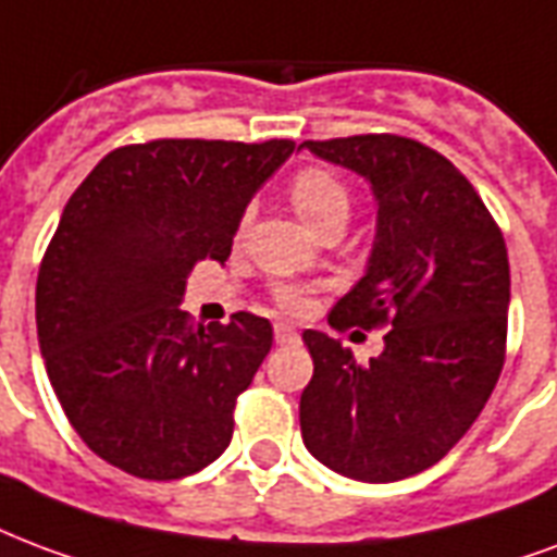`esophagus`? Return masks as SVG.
Here are the masks:
<instances>
[{
  "label": "esophagus",
  "mask_w": 557,
  "mask_h": 557,
  "mask_svg": "<svg viewBox=\"0 0 557 557\" xmlns=\"http://www.w3.org/2000/svg\"><path fill=\"white\" fill-rule=\"evenodd\" d=\"M274 339H277V345H289V342L298 339V331L292 324H286V321H277L274 324Z\"/></svg>",
  "instance_id": "esophagus-1"
}]
</instances>
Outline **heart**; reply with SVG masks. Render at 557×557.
<instances>
[{"instance_id":"1","label":"heart","mask_w":557,"mask_h":557,"mask_svg":"<svg viewBox=\"0 0 557 557\" xmlns=\"http://www.w3.org/2000/svg\"><path fill=\"white\" fill-rule=\"evenodd\" d=\"M292 206L298 209V215L319 230L327 221H336V218H345L348 221V212H351V197H348V188L342 185L339 176H333L331 171H321V168H307L300 171L295 180H292L289 188ZM274 298L283 310L298 312L304 310L307 298L300 295L298 289L292 286H280L274 292Z\"/></svg>"}]
</instances>
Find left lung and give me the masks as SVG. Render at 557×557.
<instances>
[{
    "instance_id": "1",
    "label": "left lung",
    "mask_w": 557,
    "mask_h": 557,
    "mask_svg": "<svg viewBox=\"0 0 557 557\" xmlns=\"http://www.w3.org/2000/svg\"><path fill=\"white\" fill-rule=\"evenodd\" d=\"M300 150L362 176L377 203L366 274L327 321L386 327L366 366L339 339L304 331V446L354 481H401L443 460L496 386L510 304L505 238L467 176L425 144L354 135Z\"/></svg>"
}]
</instances>
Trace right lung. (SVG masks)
Returning a JSON list of instances; mask_svg holds the SVG:
<instances>
[{
	"label": "right lung",
	"mask_w": 557,
	"mask_h": 557,
	"mask_svg": "<svg viewBox=\"0 0 557 557\" xmlns=\"http://www.w3.org/2000/svg\"><path fill=\"white\" fill-rule=\"evenodd\" d=\"M292 152L277 138L132 144L64 206L37 271V342L70 425L111 467L174 481L230 446L274 331L253 312L203 327L180 304L197 259L230 257L247 203Z\"/></svg>",
	"instance_id": "obj_1"
}]
</instances>
